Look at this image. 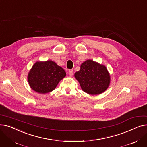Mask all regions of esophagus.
<instances>
[{
	"label": "esophagus",
	"instance_id": "34e87169",
	"mask_svg": "<svg viewBox=\"0 0 147 147\" xmlns=\"http://www.w3.org/2000/svg\"><path fill=\"white\" fill-rule=\"evenodd\" d=\"M73 69H70V70H69L68 71V74L69 76H72L73 75Z\"/></svg>",
	"mask_w": 147,
	"mask_h": 147
}]
</instances>
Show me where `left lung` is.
Wrapping results in <instances>:
<instances>
[{"label":"left lung","instance_id":"1","mask_svg":"<svg viewBox=\"0 0 147 147\" xmlns=\"http://www.w3.org/2000/svg\"><path fill=\"white\" fill-rule=\"evenodd\" d=\"M74 77L82 89L90 95L102 94L110 83V76L106 67L91 59L81 64L80 70L75 73Z\"/></svg>","mask_w":147,"mask_h":147}]
</instances>
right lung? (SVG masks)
I'll return each mask as SVG.
<instances>
[{
    "mask_svg": "<svg viewBox=\"0 0 147 147\" xmlns=\"http://www.w3.org/2000/svg\"><path fill=\"white\" fill-rule=\"evenodd\" d=\"M65 76L64 69L55 62L37 61L28 73V82L33 90L44 94L55 89Z\"/></svg>",
    "mask_w": 147,
    "mask_h": 147,
    "instance_id": "1",
    "label": "right lung"
}]
</instances>
